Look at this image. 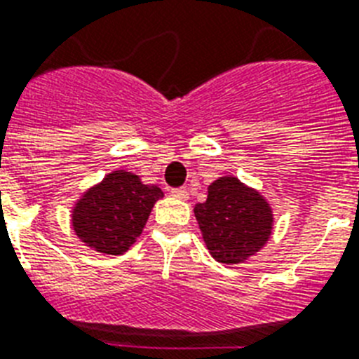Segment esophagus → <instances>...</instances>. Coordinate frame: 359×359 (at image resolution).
I'll return each instance as SVG.
<instances>
[{
	"label": "esophagus",
	"instance_id": "34e87169",
	"mask_svg": "<svg viewBox=\"0 0 359 359\" xmlns=\"http://www.w3.org/2000/svg\"><path fill=\"white\" fill-rule=\"evenodd\" d=\"M171 195H173V197H177V198H180V201H188V197H189L188 189H186V188L171 189Z\"/></svg>",
	"mask_w": 359,
	"mask_h": 359
}]
</instances>
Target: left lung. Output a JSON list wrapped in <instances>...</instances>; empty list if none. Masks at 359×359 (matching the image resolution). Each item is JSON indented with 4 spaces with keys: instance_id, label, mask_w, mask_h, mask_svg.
Here are the masks:
<instances>
[{
    "instance_id": "obj_1",
    "label": "left lung",
    "mask_w": 359,
    "mask_h": 359,
    "mask_svg": "<svg viewBox=\"0 0 359 359\" xmlns=\"http://www.w3.org/2000/svg\"><path fill=\"white\" fill-rule=\"evenodd\" d=\"M194 212L210 254L222 264L245 263L272 236V208L236 177L212 182L206 203L195 204Z\"/></svg>"
}]
</instances>
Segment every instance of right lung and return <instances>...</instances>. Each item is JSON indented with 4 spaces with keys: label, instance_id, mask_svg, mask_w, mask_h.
<instances>
[{
    "label": "right lung",
    "instance_id": "add662e5",
    "mask_svg": "<svg viewBox=\"0 0 359 359\" xmlns=\"http://www.w3.org/2000/svg\"><path fill=\"white\" fill-rule=\"evenodd\" d=\"M162 197L158 186L142 184L138 175L113 171L78 201L72 210V228L89 248L120 255L135 245L151 208Z\"/></svg>",
    "mask_w": 359,
    "mask_h": 359
}]
</instances>
